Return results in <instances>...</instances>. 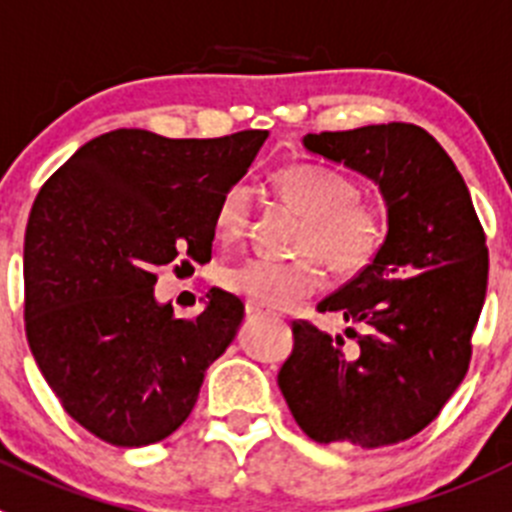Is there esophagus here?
<instances>
[{
    "label": "esophagus",
    "mask_w": 512,
    "mask_h": 512,
    "mask_svg": "<svg viewBox=\"0 0 512 512\" xmlns=\"http://www.w3.org/2000/svg\"><path fill=\"white\" fill-rule=\"evenodd\" d=\"M245 311H247V316H250V319H255V316H265V311H262L260 306H255V303H247Z\"/></svg>",
    "instance_id": "34e87169"
}]
</instances>
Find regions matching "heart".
I'll use <instances>...</instances> for the list:
<instances>
[{"mask_svg": "<svg viewBox=\"0 0 512 512\" xmlns=\"http://www.w3.org/2000/svg\"><path fill=\"white\" fill-rule=\"evenodd\" d=\"M280 196L296 206L306 224L298 237V260L265 257L229 262L219 270V285L260 308H290L321 288L319 260L334 275L362 273L382 245V214L359 201L352 178L324 165H290L275 176ZM252 211V188L237 183L216 209V237L234 242L245 234Z\"/></svg>", "mask_w": 512, "mask_h": 512, "instance_id": "1", "label": "heart"}]
</instances>
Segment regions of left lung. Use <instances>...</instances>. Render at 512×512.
<instances>
[{
  "mask_svg": "<svg viewBox=\"0 0 512 512\" xmlns=\"http://www.w3.org/2000/svg\"><path fill=\"white\" fill-rule=\"evenodd\" d=\"M311 155L370 178L388 209L375 260L319 303L344 335L293 324L278 385L303 434L357 449L411 439L464 380L487 290V247L467 183L416 124L303 137Z\"/></svg>",
  "mask_w": 512,
  "mask_h": 512,
  "instance_id": "left-lung-1",
  "label": "left lung"
}]
</instances>
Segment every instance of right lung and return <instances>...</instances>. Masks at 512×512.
Returning <instances> with one entry per match:
<instances>
[{
  "label": "right lung",
  "mask_w": 512,
  "mask_h": 512,
  "mask_svg": "<svg viewBox=\"0 0 512 512\" xmlns=\"http://www.w3.org/2000/svg\"><path fill=\"white\" fill-rule=\"evenodd\" d=\"M265 140L114 130L40 188L25 232L27 342L68 416L99 439L145 446L173 434L237 336V296L211 288L196 319H178L155 301V270L211 260L219 201Z\"/></svg>",
  "instance_id": "right-lung-1"
}]
</instances>
